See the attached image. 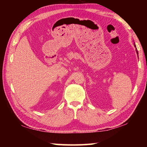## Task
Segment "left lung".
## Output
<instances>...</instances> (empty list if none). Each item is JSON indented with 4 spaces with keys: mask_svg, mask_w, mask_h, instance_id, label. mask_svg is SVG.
<instances>
[{
    "mask_svg": "<svg viewBox=\"0 0 147 147\" xmlns=\"http://www.w3.org/2000/svg\"><path fill=\"white\" fill-rule=\"evenodd\" d=\"M134 47H136V45H135V43H134ZM136 53H137V54H138V51H137V49H136Z\"/></svg>",
    "mask_w": 147,
    "mask_h": 147,
    "instance_id": "8db88e82",
    "label": "left lung"
}]
</instances>
